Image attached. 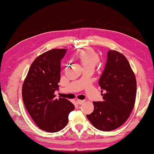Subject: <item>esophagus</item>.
<instances>
[{
    "label": "esophagus",
    "instance_id": "1",
    "mask_svg": "<svg viewBox=\"0 0 154 154\" xmlns=\"http://www.w3.org/2000/svg\"><path fill=\"white\" fill-rule=\"evenodd\" d=\"M76 103L78 104H79V105H80V104H82V103H85V100H76Z\"/></svg>",
    "mask_w": 154,
    "mask_h": 154
}]
</instances>
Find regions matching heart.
I'll use <instances>...</instances> for the list:
<instances>
[{
    "mask_svg": "<svg viewBox=\"0 0 154 154\" xmlns=\"http://www.w3.org/2000/svg\"><path fill=\"white\" fill-rule=\"evenodd\" d=\"M76 56L84 69L94 68L99 61V56L98 54L91 48L80 50Z\"/></svg>",
    "mask_w": 154,
    "mask_h": 154,
    "instance_id": "1",
    "label": "heart"
}]
</instances>
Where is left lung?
I'll return each mask as SVG.
<instances>
[{
  "instance_id": "left-lung-1",
  "label": "left lung",
  "mask_w": 154,
  "mask_h": 154,
  "mask_svg": "<svg viewBox=\"0 0 154 154\" xmlns=\"http://www.w3.org/2000/svg\"><path fill=\"white\" fill-rule=\"evenodd\" d=\"M98 85L101 92H104L103 100L93 102L94 111L86 117L95 128L110 131L127 120L135 101V76L123 54L115 50L107 52L106 63Z\"/></svg>"
}]
</instances>
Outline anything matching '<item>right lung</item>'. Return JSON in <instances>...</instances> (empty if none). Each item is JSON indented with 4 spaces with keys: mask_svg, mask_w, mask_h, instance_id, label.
<instances>
[{
    "mask_svg": "<svg viewBox=\"0 0 154 154\" xmlns=\"http://www.w3.org/2000/svg\"><path fill=\"white\" fill-rule=\"evenodd\" d=\"M67 49H54L40 55L33 61L23 85L25 106L39 129L50 133L64 128L74 105L66 98L57 99L61 60Z\"/></svg>",
    "mask_w": 154,
    "mask_h": 154,
    "instance_id": "right-lung-1",
    "label": "right lung"
}]
</instances>
